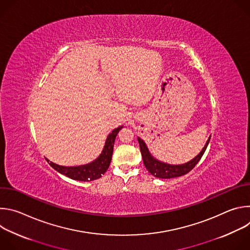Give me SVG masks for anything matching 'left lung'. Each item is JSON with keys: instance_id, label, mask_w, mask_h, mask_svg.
<instances>
[{"instance_id": "obj_1", "label": "left lung", "mask_w": 250, "mask_h": 250, "mask_svg": "<svg viewBox=\"0 0 250 250\" xmlns=\"http://www.w3.org/2000/svg\"><path fill=\"white\" fill-rule=\"evenodd\" d=\"M209 139H210V136L207 140L204 148L201 150V152L195 158H193L192 160H190L189 162H186L184 164L174 165V164H168V163L162 162V161L154 158L151 155V153L149 152L145 140H142L140 137H137L139 147H140V152L142 155V160H144L146 168L154 177L161 178V179H170V178L180 177V176L185 175L188 172H190L196 166V164L200 161L203 154L205 153L207 146L209 142Z\"/></svg>"}]
</instances>
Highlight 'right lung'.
<instances>
[{"label":"right lung","instance_id":"obj_1","mask_svg":"<svg viewBox=\"0 0 250 250\" xmlns=\"http://www.w3.org/2000/svg\"><path fill=\"white\" fill-rule=\"evenodd\" d=\"M122 128L123 125L115 128L108 135V137L105 139L104 148L99 157L88 164L79 166H61L49 161L47 158L45 159L49 163V165L52 168H54L57 172L71 178V179L73 180L86 182L99 179V178L102 177V175H104V173L108 170L110 166L114 151V144L116 140V136Z\"/></svg>","mask_w":250,"mask_h":250}]
</instances>
